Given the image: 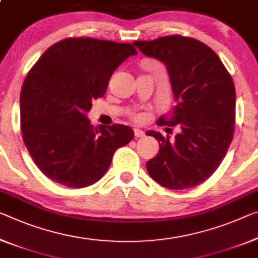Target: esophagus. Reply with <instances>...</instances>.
I'll use <instances>...</instances> for the list:
<instances>
[{"instance_id":"esophagus-1","label":"esophagus","mask_w":258,"mask_h":258,"mask_svg":"<svg viewBox=\"0 0 258 258\" xmlns=\"http://www.w3.org/2000/svg\"><path fill=\"white\" fill-rule=\"evenodd\" d=\"M134 134H135V137L136 138H140V137H144L145 136V133L143 132L141 129H134Z\"/></svg>"}]
</instances>
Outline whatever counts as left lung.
I'll list each match as a JSON object with an SVG mask.
<instances>
[{"instance_id": "left-lung-1", "label": "left lung", "mask_w": 258, "mask_h": 258, "mask_svg": "<svg viewBox=\"0 0 258 258\" xmlns=\"http://www.w3.org/2000/svg\"><path fill=\"white\" fill-rule=\"evenodd\" d=\"M134 45L167 67L176 105L172 116H161L157 124L180 129L174 140L146 133L160 146L157 156L146 162V169L168 189L196 187L219 167L233 140V79L215 51L194 38L175 34Z\"/></svg>"}]
</instances>
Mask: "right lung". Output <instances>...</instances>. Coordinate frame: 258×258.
I'll list each match as a JSON object with an SVG mask.
<instances>
[{"label":"right lung","mask_w":258,"mask_h":258,"mask_svg":"<svg viewBox=\"0 0 258 258\" xmlns=\"http://www.w3.org/2000/svg\"><path fill=\"white\" fill-rule=\"evenodd\" d=\"M137 50L132 43L67 38L50 46L23 83L21 130L27 151L51 181L84 188L100 180L114 152L133 140L128 125L93 128L85 113L110 76Z\"/></svg>","instance_id":"1"}]
</instances>
